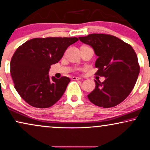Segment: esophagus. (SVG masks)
<instances>
[{"label":"esophagus","instance_id":"34e87169","mask_svg":"<svg viewBox=\"0 0 150 150\" xmlns=\"http://www.w3.org/2000/svg\"><path fill=\"white\" fill-rule=\"evenodd\" d=\"M71 79L73 80V81H77V80H81V78L80 77H76V76H73L71 78Z\"/></svg>","mask_w":150,"mask_h":150}]
</instances>
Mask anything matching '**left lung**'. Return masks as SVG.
I'll use <instances>...</instances> for the list:
<instances>
[{
    "label": "left lung",
    "instance_id": "left-lung-1",
    "mask_svg": "<svg viewBox=\"0 0 150 150\" xmlns=\"http://www.w3.org/2000/svg\"><path fill=\"white\" fill-rule=\"evenodd\" d=\"M79 38L94 49L98 56L96 74L105 78L102 83L94 81L96 87L87 95L89 100L104 108L117 105L129 96L137 81L140 67L137 54L131 45L112 35L92 34Z\"/></svg>",
    "mask_w": 150,
    "mask_h": 150
}]
</instances>
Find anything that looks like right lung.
Instances as JSON below:
<instances>
[{
	"mask_svg": "<svg viewBox=\"0 0 150 150\" xmlns=\"http://www.w3.org/2000/svg\"><path fill=\"white\" fill-rule=\"evenodd\" d=\"M78 40L76 37L35 38L19 47L11 58L10 68L16 90L23 100L34 108H47L61 98L70 79H51L50 66L58 63L68 47Z\"/></svg>",
	"mask_w": 150,
	"mask_h": 150,
	"instance_id": "1",
	"label": "right lung"
}]
</instances>
